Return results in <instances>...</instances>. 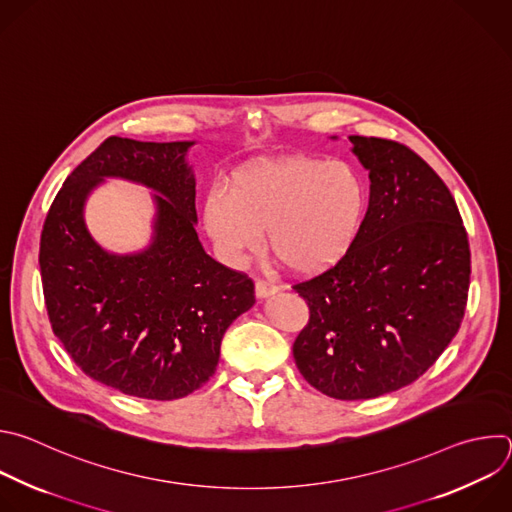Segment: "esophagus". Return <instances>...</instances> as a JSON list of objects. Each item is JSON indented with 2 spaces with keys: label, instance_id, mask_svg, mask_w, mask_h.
Listing matches in <instances>:
<instances>
[{
  "label": "esophagus",
  "instance_id": "esophagus-1",
  "mask_svg": "<svg viewBox=\"0 0 512 512\" xmlns=\"http://www.w3.org/2000/svg\"><path fill=\"white\" fill-rule=\"evenodd\" d=\"M276 292H278V286L274 282H270V280H258L256 282V296L258 298H268Z\"/></svg>",
  "mask_w": 512,
  "mask_h": 512
}]
</instances>
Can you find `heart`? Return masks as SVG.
I'll return each mask as SVG.
<instances>
[{"instance_id": "1", "label": "heart", "mask_w": 512, "mask_h": 512, "mask_svg": "<svg viewBox=\"0 0 512 512\" xmlns=\"http://www.w3.org/2000/svg\"><path fill=\"white\" fill-rule=\"evenodd\" d=\"M369 208L361 173L343 161L290 155L238 169L226 197L203 201V228L228 264L260 248L296 276L337 266L355 246Z\"/></svg>"}]
</instances>
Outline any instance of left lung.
Returning a JSON list of instances; mask_svg holds the SVG:
<instances>
[{
	"label": "left lung",
	"mask_w": 512,
	"mask_h": 512,
	"mask_svg": "<svg viewBox=\"0 0 512 512\" xmlns=\"http://www.w3.org/2000/svg\"><path fill=\"white\" fill-rule=\"evenodd\" d=\"M349 141L371 179L367 216L337 266L294 284L311 319L292 345L302 377L345 401L424 375L458 333L470 284L468 236L438 173L401 143Z\"/></svg>",
	"instance_id": "8db88e82"
}]
</instances>
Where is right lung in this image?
Segmentation results:
<instances>
[{
    "mask_svg": "<svg viewBox=\"0 0 512 512\" xmlns=\"http://www.w3.org/2000/svg\"><path fill=\"white\" fill-rule=\"evenodd\" d=\"M193 145L109 137L66 177L40 240L54 335L88 377L143 399H179L206 383L224 333L256 302L252 280L216 262L197 238ZM105 178L154 191L147 249L115 255L87 232L85 199Z\"/></svg>",
    "mask_w": 512,
    "mask_h": 512,
    "instance_id": "right-lung-1",
    "label": "right lung"
}]
</instances>
